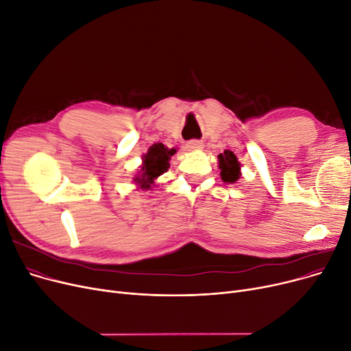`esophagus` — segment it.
Wrapping results in <instances>:
<instances>
[{"instance_id":"obj_1","label":"esophagus","mask_w":351,"mask_h":351,"mask_svg":"<svg viewBox=\"0 0 351 351\" xmlns=\"http://www.w3.org/2000/svg\"><path fill=\"white\" fill-rule=\"evenodd\" d=\"M203 147H204V144L198 140H191L186 144V148L189 149V152H197V149H202Z\"/></svg>"}]
</instances>
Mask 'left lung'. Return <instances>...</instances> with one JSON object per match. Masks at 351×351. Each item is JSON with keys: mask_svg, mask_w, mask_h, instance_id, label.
Here are the masks:
<instances>
[{"mask_svg": "<svg viewBox=\"0 0 351 351\" xmlns=\"http://www.w3.org/2000/svg\"><path fill=\"white\" fill-rule=\"evenodd\" d=\"M219 169L221 170V180L228 182V184H232L241 177V164L230 149H226L224 153L219 154Z\"/></svg>", "mask_w": 351, "mask_h": 351, "instance_id": "left-lung-1", "label": "left lung"}]
</instances>
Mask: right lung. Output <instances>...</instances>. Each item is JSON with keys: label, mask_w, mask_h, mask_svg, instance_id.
<instances>
[{"label": "right lung", "mask_w": 351, "mask_h": 351, "mask_svg": "<svg viewBox=\"0 0 351 351\" xmlns=\"http://www.w3.org/2000/svg\"><path fill=\"white\" fill-rule=\"evenodd\" d=\"M176 153V148H169L161 143H156L149 147L148 152L143 154L140 171L132 178L137 189H141L144 191L153 190V187H156V180L161 174L169 171L170 158Z\"/></svg>", "instance_id": "right-lung-1"}]
</instances>
